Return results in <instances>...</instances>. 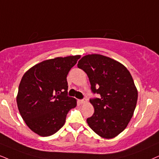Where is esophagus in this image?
<instances>
[{
	"mask_svg": "<svg viewBox=\"0 0 159 159\" xmlns=\"http://www.w3.org/2000/svg\"><path fill=\"white\" fill-rule=\"evenodd\" d=\"M78 101H79V103L82 104V103H86V99H85V98H84V99H81V100H78Z\"/></svg>",
	"mask_w": 159,
	"mask_h": 159,
	"instance_id": "obj_1",
	"label": "esophagus"
}]
</instances>
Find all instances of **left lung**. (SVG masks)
Wrapping results in <instances>:
<instances>
[{"label":"left lung","mask_w":159,"mask_h":159,"mask_svg":"<svg viewBox=\"0 0 159 159\" xmlns=\"http://www.w3.org/2000/svg\"><path fill=\"white\" fill-rule=\"evenodd\" d=\"M78 67L87 75L92 93L99 94L89 100L94 112L86 120L88 125L101 137H115L127 127L136 106L138 92L131 75L120 62L99 54L82 57Z\"/></svg>","instance_id":"left-lung-1"}]
</instances>
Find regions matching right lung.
Wrapping results in <instances>:
<instances>
[{"label": "right lung", "mask_w": 159, "mask_h": 159, "mask_svg": "<svg viewBox=\"0 0 159 159\" xmlns=\"http://www.w3.org/2000/svg\"><path fill=\"white\" fill-rule=\"evenodd\" d=\"M80 56L45 60L24 74L18 89L17 107L32 131L42 136L53 135L65 124L76 106L67 95V75Z\"/></svg>", "instance_id": "add662e5"}]
</instances>
